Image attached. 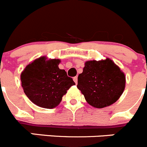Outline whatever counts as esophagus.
<instances>
[{
    "label": "esophagus",
    "mask_w": 147,
    "mask_h": 147,
    "mask_svg": "<svg viewBox=\"0 0 147 147\" xmlns=\"http://www.w3.org/2000/svg\"><path fill=\"white\" fill-rule=\"evenodd\" d=\"M74 81L75 83L77 84V83H78V77H77V76H75V77H74Z\"/></svg>",
    "instance_id": "34e87169"
}]
</instances>
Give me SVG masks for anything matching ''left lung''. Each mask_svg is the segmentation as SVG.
<instances>
[{"instance_id":"1","label":"left lung","mask_w":147,"mask_h":147,"mask_svg":"<svg viewBox=\"0 0 147 147\" xmlns=\"http://www.w3.org/2000/svg\"><path fill=\"white\" fill-rule=\"evenodd\" d=\"M125 84L124 74L109 58L87 61L78 76V89L86 102L97 108L115 102L123 92Z\"/></svg>"}]
</instances>
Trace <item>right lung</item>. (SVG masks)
<instances>
[{
  "label": "right lung",
  "mask_w": 147,
  "mask_h": 147,
  "mask_svg": "<svg viewBox=\"0 0 147 147\" xmlns=\"http://www.w3.org/2000/svg\"><path fill=\"white\" fill-rule=\"evenodd\" d=\"M60 62L42 57L26 65L21 74L25 94L40 107L51 109L58 106L67 90L75 84L65 70L58 68Z\"/></svg>",
  "instance_id": "1"
}]
</instances>
